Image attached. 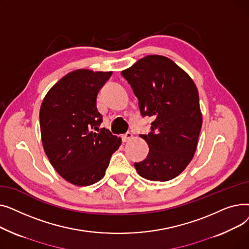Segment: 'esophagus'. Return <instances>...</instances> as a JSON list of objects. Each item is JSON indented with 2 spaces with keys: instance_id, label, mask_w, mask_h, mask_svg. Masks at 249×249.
<instances>
[{
  "instance_id": "1",
  "label": "esophagus",
  "mask_w": 249,
  "mask_h": 249,
  "mask_svg": "<svg viewBox=\"0 0 249 249\" xmlns=\"http://www.w3.org/2000/svg\"><path fill=\"white\" fill-rule=\"evenodd\" d=\"M132 138H133V135H132L131 132H127L126 134H124V135L122 136L123 142H128L129 140H131Z\"/></svg>"
}]
</instances>
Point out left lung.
Masks as SVG:
<instances>
[{
  "instance_id": "8db88e82",
  "label": "left lung",
  "mask_w": 249,
  "mask_h": 249,
  "mask_svg": "<svg viewBox=\"0 0 249 249\" xmlns=\"http://www.w3.org/2000/svg\"><path fill=\"white\" fill-rule=\"evenodd\" d=\"M138 98L141 115L151 117V132L141 135L147 158L134 163L140 177L166 181L191 162L198 145L202 112L192 77L172 59L147 55L121 71Z\"/></svg>"
}]
</instances>
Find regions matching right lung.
Here are the masks:
<instances>
[{"label": "right lung", "instance_id": "add662e5", "mask_svg": "<svg viewBox=\"0 0 249 249\" xmlns=\"http://www.w3.org/2000/svg\"><path fill=\"white\" fill-rule=\"evenodd\" d=\"M112 71L75 70L52 87L39 112L41 140L57 174L74 186H89L106 174L121 138L99 129L97 96Z\"/></svg>", "mask_w": 249, "mask_h": 249}]
</instances>
